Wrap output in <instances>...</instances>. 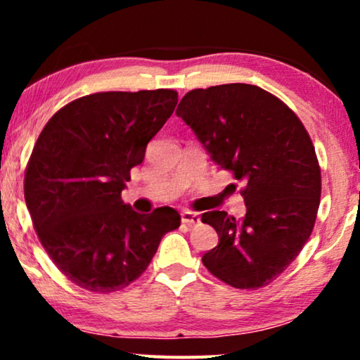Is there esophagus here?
Masks as SVG:
<instances>
[{
    "mask_svg": "<svg viewBox=\"0 0 360 360\" xmlns=\"http://www.w3.org/2000/svg\"><path fill=\"white\" fill-rule=\"evenodd\" d=\"M181 220H183L186 225H198V223L201 221V218L193 212H183L181 213Z\"/></svg>",
    "mask_w": 360,
    "mask_h": 360,
    "instance_id": "esophagus-1",
    "label": "esophagus"
}]
</instances>
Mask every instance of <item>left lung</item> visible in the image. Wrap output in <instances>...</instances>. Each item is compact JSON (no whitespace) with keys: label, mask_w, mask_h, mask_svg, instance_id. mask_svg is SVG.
<instances>
[{"label":"left lung","mask_w":360,"mask_h":360,"mask_svg":"<svg viewBox=\"0 0 360 360\" xmlns=\"http://www.w3.org/2000/svg\"><path fill=\"white\" fill-rule=\"evenodd\" d=\"M176 115L243 184L245 217L218 210L201 217L218 233V245L203 255L206 269L238 289L266 286L315 226L321 176L308 131L283 101L242 82L189 91Z\"/></svg>","instance_id":"left-lung-1"}]
</instances>
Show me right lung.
Masks as SVG:
<instances>
[{"label":"right lung","mask_w":360,"mask_h":360,"mask_svg":"<svg viewBox=\"0 0 360 360\" xmlns=\"http://www.w3.org/2000/svg\"><path fill=\"white\" fill-rule=\"evenodd\" d=\"M176 105L172 89L94 93L44 127L25 174V201L49 257L79 288H127L181 225L174 208L142 214L122 200L130 169L142 164Z\"/></svg>","instance_id":"right-lung-1"}]
</instances>
